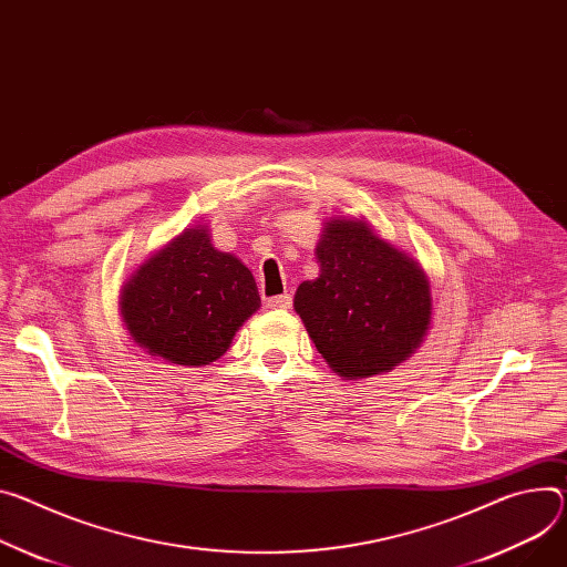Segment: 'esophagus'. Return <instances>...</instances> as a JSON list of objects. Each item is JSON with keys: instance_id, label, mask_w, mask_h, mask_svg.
Instances as JSON below:
<instances>
[{"instance_id": "1", "label": "esophagus", "mask_w": 567, "mask_h": 567, "mask_svg": "<svg viewBox=\"0 0 567 567\" xmlns=\"http://www.w3.org/2000/svg\"><path fill=\"white\" fill-rule=\"evenodd\" d=\"M267 307H271V310H276V312L289 310V307H291V296H289V293L274 296V298H269V300H267Z\"/></svg>"}]
</instances>
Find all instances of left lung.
<instances>
[{"instance_id":"1","label":"left lung","mask_w":567,"mask_h":567,"mask_svg":"<svg viewBox=\"0 0 567 567\" xmlns=\"http://www.w3.org/2000/svg\"><path fill=\"white\" fill-rule=\"evenodd\" d=\"M317 260L321 274L300 282L293 310L337 375L389 373L423 343L432 293L414 257L380 239L367 221L334 217L317 244Z\"/></svg>"}]
</instances>
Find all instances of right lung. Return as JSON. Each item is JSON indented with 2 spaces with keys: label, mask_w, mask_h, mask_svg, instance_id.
Masks as SVG:
<instances>
[{
  "label": "right lung",
  "mask_w": 567,
  "mask_h": 567,
  "mask_svg": "<svg viewBox=\"0 0 567 567\" xmlns=\"http://www.w3.org/2000/svg\"><path fill=\"white\" fill-rule=\"evenodd\" d=\"M120 310L144 352L169 364L205 367L260 310V293L239 257L217 250L208 228L194 226L140 265L122 287Z\"/></svg>",
  "instance_id": "right-lung-1"
}]
</instances>
